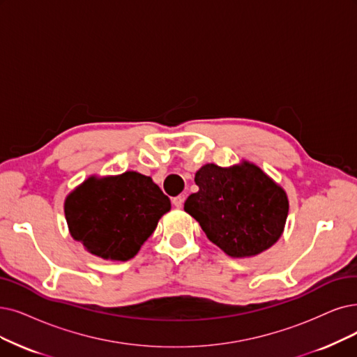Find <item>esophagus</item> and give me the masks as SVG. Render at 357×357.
Masks as SVG:
<instances>
[{
  "mask_svg": "<svg viewBox=\"0 0 357 357\" xmlns=\"http://www.w3.org/2000/svg\"><path fill=\"white\" fill-rule=\"evenodd\" d=\"M171 202H173V205H174L177 209H180V208H183L184 197H183V196H176V197L171 199Z\"/></svg>",
  "mask_w": 357,
  "mask_h": 357,
  "instance_id": "esophagus-1",
  "label": "esophagus"
}]
</instances>
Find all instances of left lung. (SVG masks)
<instances>
[{"mask_svg":"<svg viewBox=\"0 0 357 357\" xmlns=\"http://www.w3.org/2000/svg\"><path fill=\"white\" fill-rule=\"evenodd\" d=\"M199 190L184 211L206 237L231 258H252L280 240L289 215L286 190L256 164H205L196 171Z\"/></svg>","mask_w":357,"mask_h":357,"instance_id":"1","label":"left lung"}]
</instances>
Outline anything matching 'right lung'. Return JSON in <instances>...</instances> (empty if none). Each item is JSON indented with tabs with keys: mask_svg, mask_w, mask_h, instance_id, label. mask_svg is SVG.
<instances>
[{
	"mask_svg": "<svg viewBox=\"0 0 357 357\" xmlns=\"http://www.w3.org/2000/svg\"><path fill=\"white\" fill-rule=\"evenodd\" d=\"M171 209L168 196L148 176L126 171L91 176L64 201L70 236L105 261H129Z\"/></svg>",
	"mask_w": 357,
	"mask_h": 357,
	"instance_id": "right-lung-1",
	"label": "right lung"
}]
</instances>
